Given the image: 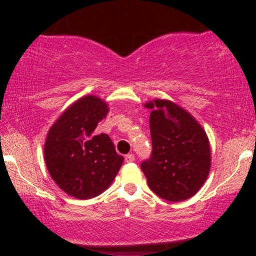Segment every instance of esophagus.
<instances>
[{
	"instance_id": "34e87169",
	"label": "esophagus",
	"mask_w": 256,
	"mask_h": 256,
	"mask_svg": "<svg viewBox=\"0 0 256 256\" xmlns=\"http://www.w3.org/2000/svg\"><path fill=\"white\" fill-rule=\"evenodd\" d=\"M124 160H126V162H127V163L134 162V160H135L134 154H128V155H126V156H124Z\"/></svg>"
}]
</instances>
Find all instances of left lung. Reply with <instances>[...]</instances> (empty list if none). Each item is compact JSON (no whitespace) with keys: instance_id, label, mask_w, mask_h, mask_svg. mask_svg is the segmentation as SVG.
<instances>
[{"instance_id":"1","label":"left lung","mask_w":256,"mask_h":256,"mask_svg":"<svg viewBox=\"0 0 256 256\" xmlns=\"http://www.w3.org/2000/svg\"><path fill=\"white\" fill-rule=\"evenodd\" d=\"M144 106L152 152L141 169L154 194L168 202H183L197 194L208 176L211 149L208 135L190 113L169 100Z\"/></svg>"}]
</instances>
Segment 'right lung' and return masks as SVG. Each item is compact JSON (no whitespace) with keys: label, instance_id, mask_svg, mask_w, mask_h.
I'll return each mask as SVG.
<instances>
[{"label":"right lung","instance_id":"obj_1","mask_svg":"<svg viewBox=\"0 0 256 256\" xmlns=\"http://www.w3.org/2000/svg\"><path fill=\"white\" fill-rule=\"evenodd\" d=\"M108 106L96 96L72 104L48 130L45 164L56 184L71 197L90 199L106 190L124 163L107 134H96Z\"/></svg>","mask_w":256,"mask_h":256}]
</instances>
